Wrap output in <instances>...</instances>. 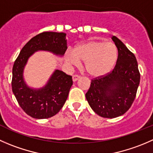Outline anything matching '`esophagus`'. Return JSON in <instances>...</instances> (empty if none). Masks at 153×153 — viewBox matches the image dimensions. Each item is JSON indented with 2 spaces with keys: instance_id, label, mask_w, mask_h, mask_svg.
Returning <instances> with one entry per match:
<instances>
[{
  "instance_id": "34e87169",
  "label": "esophagus",
  "mask_w": 153,
  "mask_h": 153,
  "mask_svg": "<svg viewBox=\"0 0 153 153\" xmlns=\"http://www.w3.org/2000/svg\"><path fill=\"white\" fill-rule=\"evenodd\" d=\"M80 78H81V76H79V75H73V76H72V81H73V82H75V81H77L78 80H79Z\"/></svg>"
}]
</instances>
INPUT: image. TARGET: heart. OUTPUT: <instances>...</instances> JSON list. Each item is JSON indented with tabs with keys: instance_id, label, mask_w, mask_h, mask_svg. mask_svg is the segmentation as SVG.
Listing matches in <instances>:
<instances>
[{
	"instance_id": "heart-1",
	"label": "heart",
	"mask_w": 153,
	"mask_h": 153,
	"mask_svg": "<svg viewBox=\"0 0 153 153\" xmlns=\"http://www.w3.org/2000/svg\"><path fill=\"white\" fill-rule=\"evenodd\" d=\"M118 58L117 48L114 43L89 39L75 47L73 53L66 54L68 64L76 66L84 62V69L94 78L105 76L113 70Z\"/></svg>"
}]
</instances>
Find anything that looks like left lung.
<instances>
[{"label":"left lung","mask_w":153,"mask_h":153,"mask_svg":"<svg viewBox=\"0 0 153 153\" xmlns=\"http://www.w3.org/2000/svg\"><path fill=\"white\" fill-rule=\"evenodd\" d=\"M118 58L112 72L92 80L85 96L90 108L99 116L115 118L125 114L135 99L140 84L138 65L134 54L123 42L113 36Z\"/></svg>","instance_id":"8db88e82"}]
</instances>
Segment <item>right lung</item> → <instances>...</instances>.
I'll return each mask as SVG.
<instances>
[{"label": "right lung", "instance_id": "1", "mask_svg": "<svg viewBox=\"0 0 153 153\" xmlns=\"http://www.w3.org/2000/svg\"><path fill=\"white\" fill-rule=\"evenodd\" d=\"M66 33L43 32L33 37L21 50L13 67L12 90L27 115L35 119L51 117L60 111L72 85V76L55 69L42 87L27 85L24 71L30 57L37 51H47L62 57L67 49Z\"/></svg>", "mask_w": 153, "mask_h": 153}]
</instances>
